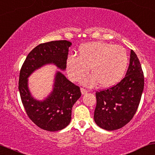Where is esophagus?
Instances as JSON below:
<instances>
[{
	"label": "esophagus",
	"mask_w": 155,
	"mask_h": 155,
	"mask_svg": "<svg viewBox=\"0 0 155 155\" xmlns=\"http://www.w3.org/2000/svg\"><path fill=\"white\" fill-rule=\"evenodd\" d=\"M81 92L82 94H86L88 92V91L87 89H84V88H81Z\"/></svg>",
	"instance_id": "obj_1"
}]
</instances>
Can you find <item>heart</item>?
<instances>
[{"instance_id": "1", "label": "heart", "mask_w": 155, "mask_h": 155, "mask_svg": "<svg viewBox=\"0 0 155 155\" xmlns=\"http://www.w3.org/2000/svg\"><path fill=\"white\" fill-rule=\"evenodd\" d=\"M129 58L125 48L104 41L81 44L79 56L69 55L66 58L68 75L73 81H79L90 70L91 74L83 81L84 85L93 87L99 83L109 87L120 81L126 71Z\"/></svg>"}]
</instances>
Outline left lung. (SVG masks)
<instances>
[{"label":"left lung","instance_id":"8db88e82","mask_svg":"<svg viewBox=\"0 0 155 155\" xmlns=\"http://www.w3.org/2000/svg\"><path fill=\"white\" fill-rule=\"evenodd\" d=\"M144 89V74L139 58L131 50L130 65L125 77L112 87L96 92L94 119L98 126L112 131L132 120Z\"/></svg>","mask_w":155,"mask_h":155}]
</instances>
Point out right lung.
Listing matches in <instances>:
<instances>
[{"instance_id":"right-lung-1","label":"right lung","mask_w":155,"mask_h":155,"mask_svg":"<svg viewBox=\"0 0 155 155\" xmlns=\"http://www.w3.org/2000/svg\"><path fill=\"white\" fill-rule=\"evenodd\" d=\"M71 43L66 40L41 44L29 53L21 68L18 90L27 115L42 130L56 132L69 124L71 109L81 97L78 86L66 79L60 71L55 75L53 91L44 100L38 101L31 94L28 78L38 68L54 64L61 70L66 69L68 48Z\"/></svg>"}]
</instances>
